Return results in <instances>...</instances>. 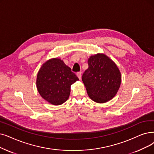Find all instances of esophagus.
I'll list each match as a JSON object with an SVG mask.
<instances>
[{"label":"esophagus","mask_w":154,"mask_h":154,"mask_svg":"<svg viewBox=\"0 0 154 154\" xmlns=\"http://www.w3.org/2000/svg\"><path fill=\"white\" fill-rule=\"evenodd\" d=\"M77 76L78 77V78L81 80V77H82V74H81V72H77Z\"/></svg>","instance_id":"esophagus-1"}]
</instances>
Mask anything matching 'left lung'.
<instances>
[{
  "instance_id": "8db88e82",
  "label": "left lung",
  "mask_w": 154,
  "mask_h": 154,
  "mask_svg": "<svg viewBox=\"0 0 154 154\" xmlns=\"http://www.w3.org/2000/svg\"><path fill=\"white\" fill-rule=\"evenodd\" d=\"M89 67L82 77L89 97L96 103L110 101L117 94L122 82L118 67L104 53H97L88 59Z\"/></svg>"
}]
</instances>
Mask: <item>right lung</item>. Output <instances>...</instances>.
Instances as JSON below:
<instances>
[{"mask_svg": "<svg viewBox=\"0 0 154 154\" xmlns=\"http://www.w3.org/2000/svg\"><path fill=\"white\" fill-rule=\"evenodd\" d=\"M79 81L71 69L58 58L44 63L36 78L38 91L45 101L53 105H60L69 97L70 86Z\"/></svg>", "mask_w": 154, "mask_h": 154, "instance_id": "right-lung-1", "label": "right lung"}]
</instances>
